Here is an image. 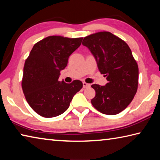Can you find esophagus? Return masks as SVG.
<instances>
[{"label": "esophagus", "mask_w": 160, "mask_h": 160, "mask_svg": "<svg viewBox=\"0 0 160 160\" xmlns=\"http://www.w3.org/2000/svg\"><path fill=\"white\" fill-rule=\"evenodd\" d=\"M82 85H83V88H88L90 87V84H88V83H86L85 82H82Z\"/></svg>", "instance_id": "34e87169"}]
</instances>
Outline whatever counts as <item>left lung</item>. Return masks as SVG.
<instances>
[{
    "label": "left lung",
    "instance_id": "left-lung-1",
    "mask_svg": "<svg viewBox=\"0 0 160 160\" xmlns=\"http://www.w3.org/2000/svg\"><path fill=\"white\" fill-rule=\"evenodd\" d=\"M82 44L90 49L108 81L105 86L92 85L96 92L92 104L104 114H117L132 102L138 85V66L131 48L109 32L87 36Z\"/></svg>",
    "mask_w": 160,
    "mask_h": 160
}]
</instances>
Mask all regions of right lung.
Listing matches in <instances>:
<instances>
[{"mask_svg": "<svg viewBox=\"0 0 160 160\" xmlns=\"http://www.w3.org/2000/svg\"><path fill=\"white\" fill-rule=\"evenodd\" d=\"M82 38L49 36L34 45L24 66L22 88L29 106L38 114L52 118L68 109L72 97L82 88L80 80L58 81L69 56Z\"/></svg>", "mask_w": 160, "mask_h": 160, "instance_id": "obj_1", "label": "right lung"}]
</instances>
